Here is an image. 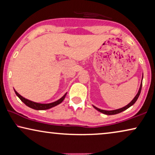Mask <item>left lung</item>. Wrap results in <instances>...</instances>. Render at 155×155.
<instances>
[{
    "instance_id": "obj_1",
    "label": "left lung",
    "mask_w": 155,
    "mask_h": 155,
    "mask_svg": "<svg viewBox=\"0 0 155 155\" xmlns=\"http://www.w3.org/2000/svg\"><path fill=\"white\" fill-rule=\"evenodd\" d=\"M143 77H142V81H141V83H140V88H139V90L138 92H137V94L135 95V97L133 99V100L130 101V103L128 104H127L126 106H125V107H122V108H120V109H115V110H110V111H108V110H104V109H99V108H97L95 107V106L92 105L93 107L95 109H97V111L101 112V113H102L104 114H106V115H114V114H119L120 112L125 111V110H126L127 109H128L129 107H130L131 106H133L134 104L135 103V101H137V99H138V97L140 96V92H141V89H142V84H143Z\"/></svg>"
}]
</instances>
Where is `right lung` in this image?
<instances>
[{
	"instance_id": "obj_1",
	"label": "right lung",
	"mask_w": 155,
	"mask_h": 155,
	"mask_svg": "<svg viewBox=\"0 0 155 155\" xmlns=\"http://www.w3.org/2000/svg\"><path fill=\"white\" fill-rule=\"evenodd\" d=\"M14 91H15V92L17 96L20 98V100L22 101V102L25 104H26L27 107H30V108H31V109H35V110H46V109H51V108H52L54 107H56V106L58 105L59 104H61L63 100H64L65 97L67 94V92H66L62 97H61V98H60L58 100H57L56 101H54V102L48 103V104H41V103L35 102V101H30V100H29V99H25V97L21 96L19 93L17 92L15 90H14Z\"/></svg>"
}]
</instances>
